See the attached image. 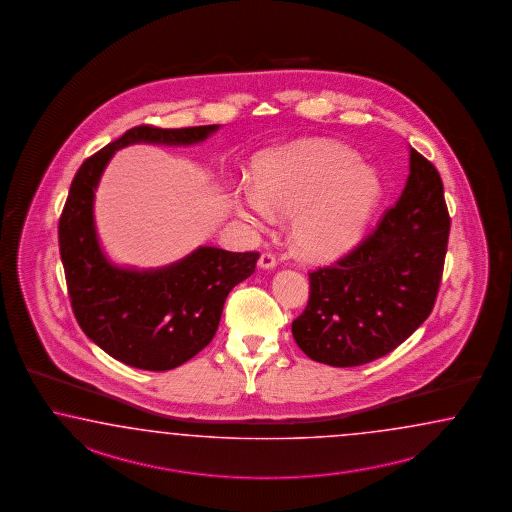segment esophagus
<instances>
[{
  "instance_id": "1",
  "label": "esophagus",
  "mask_w": 512,
  "mask_h": 512,
  "mask_svg": "<svg viewBox=\"0 0 512 512\" xmlns=\"http://www.w3.org/2000/svg\"><path fill=\"white\" fill-rule=\"evenodd\" d=\"M259 266L264 268V270H272L277 266V259H275L272 253H262L261 257H259Z\"/></svg>"
}]
</instances>
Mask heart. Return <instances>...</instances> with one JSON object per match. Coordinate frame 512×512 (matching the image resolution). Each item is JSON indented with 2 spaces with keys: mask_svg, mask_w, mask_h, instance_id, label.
<instances>
[{
  "mask_svg": "<svg viewBox=\"0 0 512 512\" xmlns=\"http://www.w3.org/2000/svg\"><path fill=\"white\" fill-rule=\"evenodd\" d=\"M379 196V179L359 155L316 142L270 151L255 168V188L235 194L242 218L268 224L272 211L292 214V238L305 255L327 259L361 235Z\"/></svg>",
  "mask_w": 512,
  "mask_h": 512,
  "instance_id": "1",
  "label": "heart"
}]
</instances>
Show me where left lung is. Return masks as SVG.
Here are the masks:
<instances>
[{
	"instance_id": "8db88e82",
	"label": "left lung",
	"mask_w": 512,
	"mask_h": 512,
	"mask_svg": "<svg viewBox=\"0 0 512 512\" xmlns=\"http://www.w3.org/2000/svg\"><path fill=\"white\" fill-rule=\"evenodd\" d=\"M407 185L346 257L309 274L292 335L312 361L337 368L385 357L424 324L437 300L449 214L437 168L412 150Z\"/></svg>"
}]
</instances>
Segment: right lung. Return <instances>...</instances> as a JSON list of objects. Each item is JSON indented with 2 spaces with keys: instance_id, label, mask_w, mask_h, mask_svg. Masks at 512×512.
Segmentation results:
<instances>
[{
  "instance_id": "right-lung-1",
  "label": "right lung",
  "mask_w": 512,
  "mask_h": 512,
  "mask_svg": "<svg viewBox=\"0 0 512 512\" xmlns=\"http://www.w3.org/2000/svg\"><path fill=\"white\" fill-rule=\"evenodd\" d=\"M220 125L161 129L138 125L77 170L59 220V250L75 320L94 344L127 366L164 372L205 348L227 294L255 272L257 251L201 246L157 270L120 268L105 257L94 224V192L114 151L129 144L190 146Z\"/></svg>"
}]
</instances>
